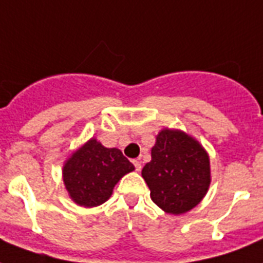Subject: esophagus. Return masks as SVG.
Masks as SVG:
<instances>
[{"label":"esophagus","instance_id":"1","mask_svg":"<svg viewBox=\"0 0 263 263\" xmlns=\"http://www.w3.org/2000/svg\"><path fill=\"white\" fill-rule=\"evenodd\" d=\"M132 164H134V166H135V169L139 172L140 169H142V165H140V162L138 160H134L132 161Z\"/></svg>","mask_w":263,"mask_h":263}]
</instances>
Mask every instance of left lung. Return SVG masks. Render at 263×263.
<instances>
[{
  "label": "left lung",
  "instance_id": "obj_1",
  "mask_svg": "<svg viewBox=\"0 0 263 263\" xmlns=\"http://www.w3.org/2000/svg\"><path fill=\"white\" fill-rule=\"evenodd\" d=\"M142 176L153 202L164 212L183 214L199 203L210 184L209 156L184 132L164 129L152 148Z\"/></svg>",
  "mask_w": 263,
  "mask_h": 263
}]
</instances>
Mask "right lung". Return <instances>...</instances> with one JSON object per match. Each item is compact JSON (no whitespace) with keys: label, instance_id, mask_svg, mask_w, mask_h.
Returning a JSON list of instances; mask_svg holds the SVG:
<instances>
[{"label":"right lung","instance_id":"obj_1","mask_svg":"<svg viewBox=\"0 0 263 263\" xmlns=\"http://www.w3.org/2000/svg\"><path fill=\"white\" fill-rule=\"evenodd\" d=\"M134 169L119 148L90 139L64 165V183L76 203L92 208L106 202L117 181Z\"/></svg>","mask_w":263,"mask_h":263}]
</instances>
